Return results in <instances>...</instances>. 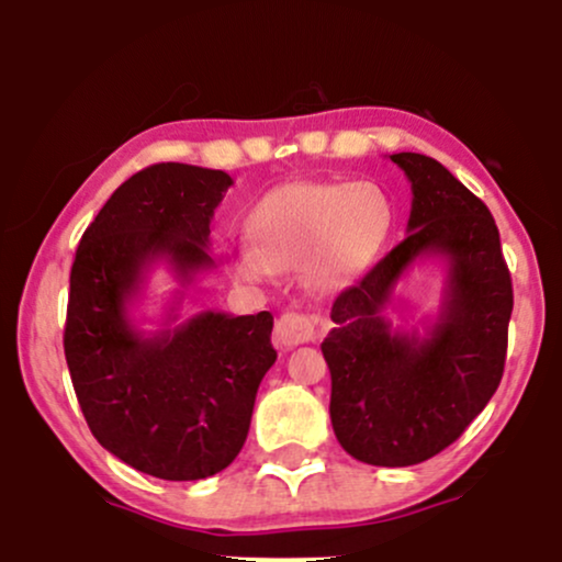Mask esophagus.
<instances>
[{"mask_svg":"<svg viewBox=\"0 0 562 562\" xmlns=\"http://www.w3.org/2000/svg\"><path fill=\"white\" fill-rule=\"evenodd\" d=\"M317 338V327H314V319L306 317V314L299 312H285L274 325V340L280 348H293L301 344H308V340Z\"/></svg>","mask_w":562,"mask_h":562,"instance_id":"34e87169","label":"esophagus"}]
</instances>
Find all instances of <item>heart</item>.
<instances>
[{
    "label": "heart",
    "instance_id": "1",
    "mask_svg": "<svg viewBox=\"0 0 562 562\" xmlns=\"http://www.w3.org/2000/svg\"><path fill=\"white\" fill-rule=\"evenodd\" d=\"M393 203L375 182H288L245 216L250 243L227 250L237 280L259 285L274 269H299L312 290L330 293L359 280L383 254Z\"/></svg>",
    "mask_w": 562,
    "mask_h": 562
}]
</instances>
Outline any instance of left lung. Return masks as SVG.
Masks as SVG:
<instances>
[{"mask_svg":"<svg viewBox=\"0 0 562 562\" xmlns=\"http://www.w3.org/2000/svg\"><path fill=\"white\" fill-rule=\"evenodd\" d=\"M412 211L396 248L333 303L322 340L335 438L359 462L406 468L465 434L505 372L513 280L494 216L441 164L396 153ZM425 255L448 261L442 312L423 339L382 317L392 288Z\"/></svg>","mask_w":562,"mask_h":562,"instance_id":"1","label":"left lung"}]
</instances>
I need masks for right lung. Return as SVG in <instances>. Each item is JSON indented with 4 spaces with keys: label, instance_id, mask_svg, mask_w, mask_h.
I'll use <instances>...</instances> for the list:
<instances>
[{
    "label": "right lung",
    "instance_id": "1",
    "mask_svg": "<svg viewBox=\"0 0 562 562\" xmlns=\"http://www.w3.org/2000/svg\"><path fill=\"white\" fill-rule=\"evenodd\" d=\"M229 184V173L200 166H147L102 205L70 267L63 346L89 430L164 481L209 479L240 454L277 359L269 312H203L171 325L177 299L150 335L128 317L153 263H169L182 288L214 267L211 218Z\"/></svg>",
    "mask_w": 562,
    "mask_h": 562
}]
</instances>
